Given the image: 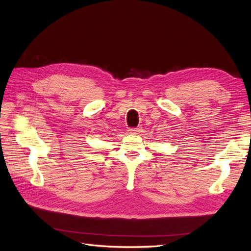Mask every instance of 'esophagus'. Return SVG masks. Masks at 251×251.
<instances>
[{
  "label": "esophagus",
  "mask_w": 251,
  "mask_h": 251,
  "mask_svg": "<svg viewBox=\"0 0 251 251\" xmlns=\"http://www.w3.org/2000/svg\"><path fill=\"white\" fill-rule=\"evenodd\" d=\"M140 127H133V128H128L127 132L128 134H137L138 132H140Z\"/></svg>",
  "instance_id": "34e87169"
}]
</instances>
